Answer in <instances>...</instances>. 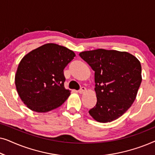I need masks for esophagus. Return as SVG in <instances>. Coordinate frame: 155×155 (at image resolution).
Segmentation results:
<instances>
[{
  "label": "esophagus",
  "mask_w": 155,
  "mask_h": 155,
  "mask_svg": "<svg viewBox=\"0 0 155 155\" xmlns=\"http://www.w3.org/2000/svg\"><path fill=\"white\" fill-rule=\"evenodd\" d=\"M86 90H87L86 88L84 87H82L80 89V90L78 91V92H79L80 94H83V93L86 92Z\"/></svg>",
  "instance_id": "34e87169"
}]
</instances>
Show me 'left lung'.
I'll return each mask as SVG.
<instances>
[{
  "label": "left lung",
  "instance_id": "left-lung-1",
  "mask_svg": "<svg viewBox=\"0 0 155 155\" xmlns=\"http://www.w3.org/2000/svg\"><path fill=\"white\" fill-rule=\"evenodd\" d=\"M79 55L94 71L97 101L89 114L100 123L117 119L136 98L142 82L140 62L128 52L103 48Z\"/></svg>",
  "mask_w": 155,
  "mask_h": 155
}]
</instances>
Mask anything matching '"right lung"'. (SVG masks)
I'll use <instances>...</instances> for the list:
<instances>
[{
    "label": "right lung",
    "mask_w": 155,
    "mask_h": 155,
    "mask_svg": "<svg viewBox=\"0 0 155 155\" xmlns=\"http://www.w3.org/2000/svg\"><path fill=\"white\" fill-rule=\"evenodd\" d=\"M75 56V53L65 46L49 43L23 57L15 82L21 100L29 109L46 113L66 101L71 91L64 87L63 70Z\"/></svg>",
    "instance_id": "add662e5"
}]
</instances>
